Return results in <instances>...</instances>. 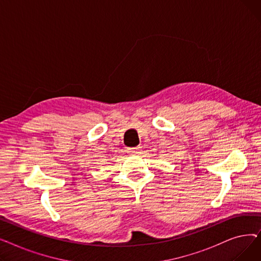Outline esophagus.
<instances>
[{
  "instance_id": "obj_1",
  "label": "esophagus",
  "mask_w": 261,
  "mask_h": 261,
  "mask_svg": "<svg viewBox=\"0 0 261 261\" xmlns=\"http://www.w3.org/2000/svg\"><path fill=\"white\" fill-rule=\"evenodd\" d=\"M142 151V147H134V148H129L128 149V152L132 155H139Z\"/></svg>"
}]
</instances>
